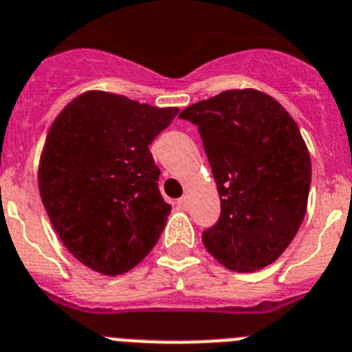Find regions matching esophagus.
I'll return each mask as SVG.
<instances>
[{
  "label": "esophagus",
  "instance_id": "obj_1",
  "mask_svg": "<svg viewBox=\"0 0 352 352\" xmlns=\"http://www.w3.org/2000/svg\"><path fill=\"white\" fill-rule=\"evenodd\" d=\"M177 207L182 210H186L189 207V197L188 195H184V197H180L179 200H177Z\"/></svg>",
  "mask_w": 352,
  "mask_h": 352
}]
</instances>
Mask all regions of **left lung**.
Segmentation results:
<instances>
[{"label": "left lung", "mask_w": 352, "mask_h": 352, "mask_svg": "<svg viewBox=\"0 0 352 352\" xmlns=\"http://www.w3.org/2000/svg\"><path fill=\"white\" fill-rule=\"evenodd\" d=\"M200 129L221 200L204 246L225 267L252 273L273 264L308 207L310 152L282 104L255 88L225 90L184 109Z\"/></svg>", "instance_id": "1"}]
</instances>
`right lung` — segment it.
<instances>
[{
    "label": "right lung",
    "instance_id": "1",
    "mask_svg": "<svg viewBox=\"0 0 352 352\" xmlns=\"http://www.w3.org/2000/svg\"><path fill=\"white\" fill-rule=\"evenodd\" d=\"M179 108L88 90L49 127L38 191L63 246L106 276L127 273L157 243L172 206L148 145Z\"/></svg>",
    "mask_w": 352,
    "mask_h": 352
}]
</instances>
